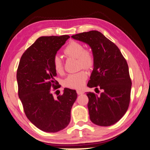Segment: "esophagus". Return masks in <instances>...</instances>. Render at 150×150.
Wrapping results in <instances>:
<instances>
[{"instance_id": "1", "label": "esophagus", "mask_w": 150, "mask_h": 150, "mask_svg": "<svg viewBox=\"0 0 150 150\" xmlns=\"http://www.w3.org/2000/svg\"><path fill=\"white\" fill-rule=\"evenodd\" d=\"M77 93L78 95H82V94L84 93V91H82V90H77Z\"/></svg>"}]
</instances>
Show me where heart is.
<instances>
[{
	"mask_svg": "<svg viewBox=\"0 0 150 150\" xmlns=\"http://www.w3.org/2000/svg\"><path fill=\"white\" fill-rule=\"evenodd\" d=\"M64 53L67 57L77 59L79 68L89 69L91 68L94 64L93 54L80 42L72 40L66 46L64 50ZM53 66L56 72L61 73L63 71V64L61 59L59 56H55L53 59ZM87 79L86 73L81 71L78 73L69 75L64 81V85L66 87L81 89L84 86L85 81Z\"/></svg>",
	"mask_w": 150,
	"mask_h": 150,
	"instance_id": "obj_1",
	"label": "heart"
}]
</instances>
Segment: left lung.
Returning a JSON list of instances; mask_svg holds the SVG:
<instances>
[{
	"mask_svg": "<svg viewBox=\"0 0 150 150\" xmlns=\"http://www.w3.org/2000/svg\"><path fill=\"white\" fill-rule=\"evenodd\" d=\"M71 37L90 46L94 68L87 86L103 90L99 95L91 92L86 94L90 119L98 126L113 125L124 116L129 104L132 81L126 60L119 47L99 31L83 32Z\"/></svg>",
	"mask_w": 150,
	"mask_h": 150,
	"instance_id": "8db88e82",
	"label": "left lung"
}]
</instances>
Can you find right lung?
Wrapping results in <instances>:
<instances>
[{
  "mask_svg": "<svg viewBox=\"0 0 150 150\" xmlns=\"http://www.w3.org/2000/svg\"><path fill=\"white\" fill-rule=\"evenodd\" d=\"M69 35L40 37L22 55L17 72L18 97L30 122L43 132L55 133L68 126L77 99L74 90L64 88L55 98L58 88L53 59Z\"/></svg>",
  "mask_w": 150,
  "mask_h": 150,
  "instance_id": "right-lung-1",
  "label": "right lung"
}]
</instances>
